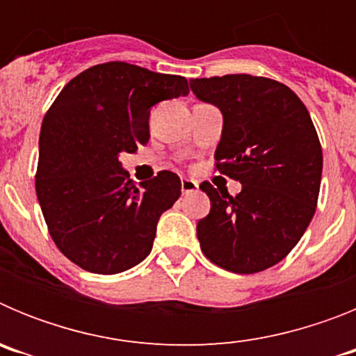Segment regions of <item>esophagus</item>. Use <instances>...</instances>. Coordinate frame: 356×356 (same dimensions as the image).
I'll return each mask as SVG.
<instances>
[{
  "label": "esophagus",
  "mask_w": 356,
  "mask_h": 356,
  "mask_svg": "<svg viewBox=\"0 0 356 356\" xmlns=\"http://www.w3.org/2000/svg\"><path fill=\"white\" fill-rule=\"evenodd\" d=\"M197 187H200L197 181L191 180V178H184V180H181V193L184 194L194 193V191H197Z\"/></svg>",
  "instance_id": "esophagus-1"
}]
</instances>
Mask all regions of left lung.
<instances>
[{
    "instance_id": "left-lung-1",
    "label": "left lung",
    "mask_w": 356,
    "mask_h": 356,
    "mask_svg": "<svg viewBox=\"0 0 356 356\" xmlns=\"http://www.w3.org/2000/svg\"><path fill=\"white\" fill-rule=\"evenodd\" d=\"M191 89L222 114L216 168L241 181L237 196L209 181L210 213L197 222L207 259L253 275L284 260L319 197L323 149L307 106L287 85L251 74L196 78Z\"/></svg>"
}]
</instances>
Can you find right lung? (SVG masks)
I'll return each mask as SVG.
<instances>
[{"label":"right lung","mask_w":356,"mask_h":356,"mask_svg":"<svg viewBox=\"0 0 356 356\" xmlns=\"http://www.w3.org/2000/svg\"><path fill=\"white\" fill-rule=\"evenodd\" d=\"M187 94L184 76L106 62L72 78L44 115L37 197L56 248L85 271L115 275L149 254L181 181L160 171L135 187L119 155L149 140L151 106Z\"/></svg>","instance_id":"obj_1"}]
</instances>
